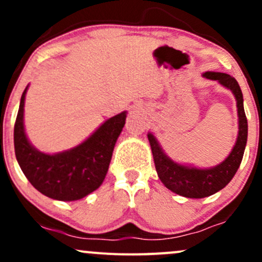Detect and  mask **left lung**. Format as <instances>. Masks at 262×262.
<instances>
[{"mask_svg": "<svg viewBox=\"0 0 262 262\" xmlns=\"http://www.w3.org/2000/svg\"><path fill=\"white\" fill-rule=\"evenodd\" d=\"M206 79L217 81L225 89L230 90L236 101L237 108V137L230 154L221 164L213 167H201L183 165L173 161L165 154L154 134L148 133L151 146L155 169L159 179L173 193L187 198H204L217 193L231 181L242 164L243 155L248 140V119L244 111V100L239 83L230 75L224 73L206 71L202 74Z\"/></svg>", "mask_w": 262, "mask_h": 262, "instance_id": "1", "label": "left lung"}]
</instances>
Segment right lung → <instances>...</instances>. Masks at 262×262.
Segmentation results:
<instances>
[{
    "mask_svg": "<svg viewBox=\"0 0 262 262\" xmlns=\"http://www.w3.org/2000/svg\"><path fill=\"white\" fill-rule=\"evenodd\" d=\"M20 97L14 124V151L28 181L44 196L56 201H77L89 196L103 182L113 149L127 118V111L111 117L74 148L47 154L32 145L25 129V101Z\"/></svg>",
    "mask_w": 262,
    "mask_h": 262,
    "instance_id": "right-lung-1",
    "label": "right lung"
}]
</instances>
